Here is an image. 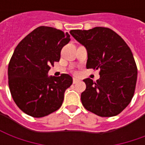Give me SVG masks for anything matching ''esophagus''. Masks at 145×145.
<instances>
[{"mask_svg": "<svg viewBox=\"0 0 145 145\" xmlns=\"http://www.w3.org/2000/svg\"><path fill=\"white\" fill-rule=\"evenodd\" d=\"M78 81H79V80H78V79H76V78H73V81H72L73 84H76Z\"/></svg>", "mask_w": 145, "mask_h": 145, "instance_id": "34e87169", "label": "esophagus"}]
</instances>
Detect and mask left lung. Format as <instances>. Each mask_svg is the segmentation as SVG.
I'll list each match as a JSON object with an SVG mask.
<instances>
[{
	"label": "left lung",
	"instance_id": "8db88e82",
	"mask_svg": "<svg viewBox=\"0 0 145 145\" xmlns=\"http://www.w3.org/2000/svg\"><path fill=\"white\" fill-rule=\"evenodd\" d=\"M71 35L86 48V68L98 69L100 78L83 81L82 105L101 117L121 113L131 103L137 80V67L130 48L114 31L106 27L72 30Z\"/></svg>",
	"mask_w": 145,
	"mask_h": 145
}]
</instances>
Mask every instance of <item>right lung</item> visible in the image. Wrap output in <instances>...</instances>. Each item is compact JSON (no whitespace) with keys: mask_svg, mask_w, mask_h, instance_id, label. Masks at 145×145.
I'll return each instance as SVG.
<instances>
[{"mask_svg":"<svg viewBox=\"0 0 145 145\" xmlns=\"http://www.w3.org/2000/svg\"><path fill=\"white\" fill-rule=\"evenodd\" d=\"M69 41V33L42 25L15 48L8 67V87L14 103L26 114L41 118L61 106L72 78L65 73L59 77L48 73Z\"/></svg>","mask_w":145,"mask_h":145,"instance_id":"add662e5","label":"right lung"}]
</instances>
